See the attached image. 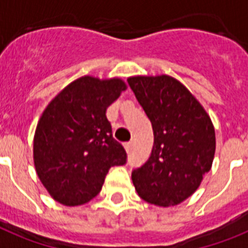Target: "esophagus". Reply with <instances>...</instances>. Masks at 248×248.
Segmentation results:
<instances>
[{
	"label": "esophagus",
	"instance_id": "34e87169",
	"mask_svg": "<svg viewBox=\"0 0 248 248\" xmlns=\"http://www.w3.org/2000/svg\"><path fill=\"white\" fill-rule=\"evenodd\" d=\"M124 147H125V151H126V152L130 153V152H132V148H133V142L125 143V144H124Z\"/></svg>",
	"mask_w": 248,
	"mask_h": 248
}]
</instances>
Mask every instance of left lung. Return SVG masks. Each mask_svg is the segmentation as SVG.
Listing matches in <instances>:
<instances>
[{
  "label": "left lung",
  "mask_w": 248,
  "mask_h": 248,
  "mask_svg": "<svg viewBox=\"0 0 248 248\" xmlns=\"http://www.w3.org/2000/svg\"><path fill=\"white\" fill-rule=\"evenodd\" d=\"M128 83L152 123L155 137L148 159L132 171L133 184L147 202L177 205L193 195L212 167V120L189 90L170 76H137Z\"/></svg>",
  "instance_id": "obj_1"
}]
</instances>
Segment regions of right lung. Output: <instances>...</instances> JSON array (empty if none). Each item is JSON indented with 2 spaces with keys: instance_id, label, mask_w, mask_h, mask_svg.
Here are the masks:
<instances>
[{
  "instance_id": "obj_1",
  "label": "right lung",
  "mask_w": 248,
  "mask_h": 248,
  "mask_svg": "<svg viewBox=\"0 0 248 248\" xmlns=\"http://www.w3.org/2000/svg\"><path fill=\"white\" fill-rule=\"evenodd\" d=\"M126 89L119 78L85 76L55 96L36 126L34 165L48 193L63 205L93 199L126 152L112 137L106 109Z\"/></svg>"
}]
</instances>
